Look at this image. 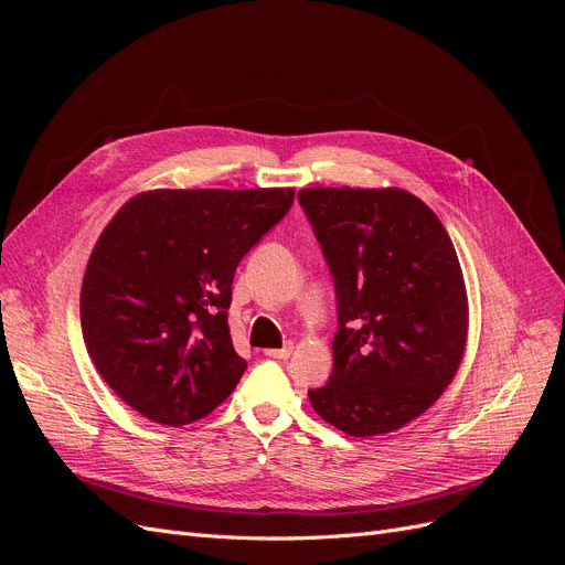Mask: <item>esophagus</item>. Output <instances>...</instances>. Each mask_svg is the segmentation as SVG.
<instances>
[{"instance_id": "34e87169", "label": "esophagus", "mask_w": 565, "mask_h": 565, "mask_svg": "<svg viewBox=\"0 0 565 565\" xmlns=\"http://www.w3.org/2000/svg\"><path fill=\"white\" fill-rule=\"evenodd\" d=\"M290 352H292V343H286L284 348H267L265 350L267 358H273V360H288Z\"/></svg>"}]
</instances>
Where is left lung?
<instances>
[{"label":"left lung","mask_w":565,"mask_h":565,"mask_svg":"<svg viewBox=\"0 0 565 565\" xmlns=\"http://www.w3.org/2000/svg\"><path fill=\"white\" fill-rule=\"evenodd\" d=\"M300 205L337 288L339 332L320 417L352 437L394 433L449 387L467 345V290L447 228L398 188H309Z\"/></svg>","instance_id":"left-lung-1"}]
</instances>
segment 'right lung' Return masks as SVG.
Listing matches in <instances>:
<instances>
[{"instance_id": "add662e5", "label": "right lung", "mask_w": 565, "mask_h": 565, "mask_svg": "<svg viewBox=\"0 0 565 565\" xmlns=\"http://www.w3.org/2000/svg\"><path fill=\"white\" fill-rule=\"evenodd\" d=\"M292 194L151 190L105 226L82 281V334L96 371L141 417L185 426L235 390L247 369L226 316L235 267Z\"/></svg>"}]
</instances>
